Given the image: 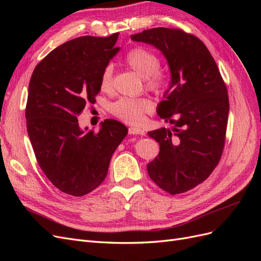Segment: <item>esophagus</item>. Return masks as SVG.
Here are the masks:
<instances>
[{
    "label": "esophagus",
    "instance_id": "obj_1",
    "mask_svg": "<svg viewBox=\"0 0 261 261\" xmlns=\"http://www.w3.org/2000/svg\"><path fill=\"white\" fill-rule=\"evenodd\" d=\"M129 135H145V132L138 127H130L128 129Z\"/></svg>",
    "mask_w": 261,
    "mask_h": 261
}]
</instances>
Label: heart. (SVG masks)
Here are the masks:
<instances>
[{
    "instance_id": "obj_1",
    "label": "heart",
    "mask_w": 261,
    "mask_h": 261,
    "mask_svg": "<svg viewBox=\"0 0 261 261\" xmlns=\"http://www.w3.org/2000/svg\"><path fill=\"white\" fill-rule=\"evenodd\" d=\"M125 62L132 69L144 78L146 89L156 96H164L171 85L167 70L160 68V59L155 53L144 46H135L125 57ZM113 66L108 64L100 76L101 89L109 92L113 89ZM152 102L147 98H120L111 105V113L121 121L138 125L145 115L151 113Z\"/></svg>"
}]
</instances>
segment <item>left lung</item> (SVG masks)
<instances>
[{
  "instance_id": "obj_1",
  "label": "left lung",
  "mask_w": 261,
  "mask_h": 261,
  "mask_svg": "<svg viewBox=\"0 0 261 261\" xmlns=\"http://www.w3.org/2000/svg\"><path fill=\"white\" fill-rule=\"evenodd\" d=\"M154 45L167 58L171 85L156 113L171 128L149 132L160 145L148 174L171 195L206 180L220 162L228 117L226 85L207 46L179 28H152L132 36Z\"/></svg>"
}]
</instances>
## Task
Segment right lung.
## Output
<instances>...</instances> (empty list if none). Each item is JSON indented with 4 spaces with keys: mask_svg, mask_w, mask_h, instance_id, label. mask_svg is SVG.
I'll return each mask as SVG.
<instances>
[{
    "mask_svg": "<svg viewBox=\"0 0 261 261\" xmlns=\"http://www.w3.org/2000/svg\"><path fill=\"white\" fill-rule=\"evenodd\" d=\"M118 33L84 36L61 44L38 63L26 105L27 132L39 167L61 192L85 196L105 180L127 127L112 118L84 132L77 117L96 103L100 76L114 55Z\"/></svg>",
    "mask_w": 261,
    "mask_h": 261,
    "instance_id": "1",
    "label": "right lung"
}]
</instances>
